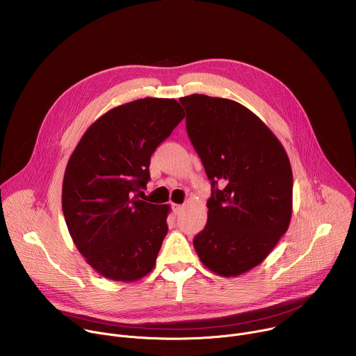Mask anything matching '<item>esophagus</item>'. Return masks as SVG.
I'll use <instances>...</instances> for the list:
<instances>
[{
	"mask_svg": "<svg viewBox=\"0 0 356 356\" xmlns=\"http://www.w3.org/2000/svg\"><path fill=\"white\" fill-rule=\"evenodd\" d=\"M172 209H173L175 214H179L183 210V206L181 204H172Z\"/></svg>",
	"mask_w": 356,
	"mask_h": 356,
	"instance_id": "1",
	"label": "esophagus"
}]
</instances>
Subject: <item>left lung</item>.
I'll return each mask as SVG.
<instances>
[{
  "label": "left lung",
  "mask_w": 356,
  "mask_h": 356,
  "mask_svg": "<svg viewBox=\"0 0 356 356\" xmlns=\"http://www.w3.org/2000/svg\"><path fill=\"white\" fill-rule=\"evenodd\" d=\"M180 103L187 135L211 181L207 224L193 239L195 252L220 276L242 275L259 265L289 228L287 154L255 114L232 99L191 94Z\"/></svg>",
  "instance_id": "8db88e82"
}]
</instances>
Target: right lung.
Instances as JSON below:
<instances>
[{
    "label": "right lung",
    "instance_id": "1",
    "mask_svg": "<svg viewBox=\"0 0 356 356\" xmlns=\"http://www.w3.org/2000/svg\"><path fill=\"white\" fill-rule=\"evenodd\" d=\"M184 118L173 98H140L99 117L69 159L62 209L86 262L107 279L135 282L155 266L169 206L139 200L150 156Z\"/></svg>",
    "mask_w": 356,
    "mask_h": 356
}]
</instances>
